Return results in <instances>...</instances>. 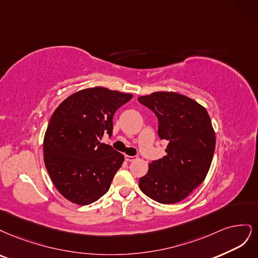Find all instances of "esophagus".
Wrapping results in <instances>:
<instances>
[{
	"mask_svg": "<svg viewBox=\"0 0 258 258\" xmlns=\"http://www.w3.org/2000/svg\"><path fill=\"white\" fill-rule=\"evenodd\" d=\"M124 157H125V161L127 162H133L137 159V156H131V155H125Z\"/></svg>",
	"mask_w": 258,
	"mask_h": 258,
	"instance_id": "34e87169",
	"label": "esophagus"
}]
</instances>
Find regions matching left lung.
<instances>
[{"label":"left lung","mask_w":258,"mask_h":258,"mask_svg":"<svg viewBox=\"0 0 258 258\" xmlns=\"http://www.w3.org/2000/svg\"><path fill=\"white\" fill-rule=\"evenodd\" d=\"M159 120L157 134L168 141L166 156L152 161L139 187L153 201H183L203 183L213 159L215 134L209 114L194 99L174 92L138 97Z\"/></svg>","instance_id":"obj_1"}]
</instances>
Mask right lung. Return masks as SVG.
<instances>
[{"label": "right lung", "instance_id": "right-lung-1", "mask_svg": "<svg viewBox=\"0 0 258 258\" xmlns=\"http://www.w3.org/2000/svg\"><path fill=\"white\" fill-rule=\"evenodd\" d=\"M132 94L96 87L63 101L49 121L44 159L56 189L70 202L90 205L105 195L124 156L108 144L113 114Z\"/></svg>", "mask_w": 258, "mask_h": 258}]
</instances>
